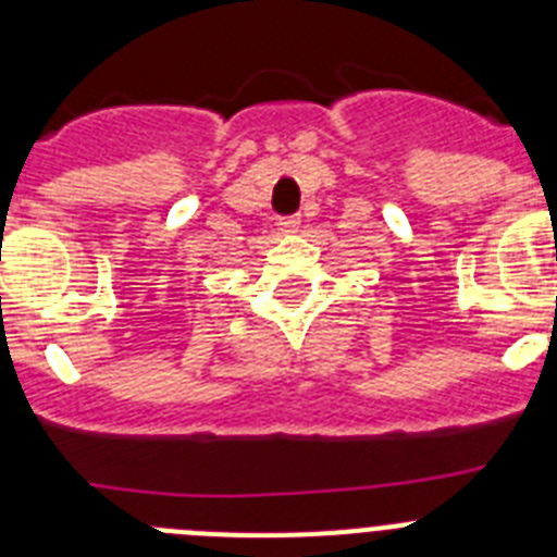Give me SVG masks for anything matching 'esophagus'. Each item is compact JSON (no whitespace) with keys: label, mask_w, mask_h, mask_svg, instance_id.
<instances>
[{"label":"esophagus","mask_w":557,"mask_h":557,"mask_svg":"<svg viewBox=\"0 0 557 557\" xmlns=\"http://www.w3.org/2000/svg\"><path fill=\"white\" fill-rule=\"evenodd\" d=\"M298 223H301V220L295 218H282L278 220V231H282V234H295V231H298Z\"/></svg>","instance_id":"1"}]
</instances>
